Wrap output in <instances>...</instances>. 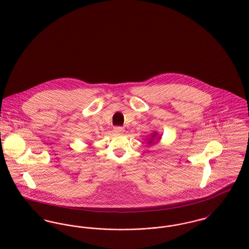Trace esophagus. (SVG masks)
<instances>
[{
  "label": "esophagus",
  "instance_id": "obj_1",
  "mask_svg": "<svg viewBox=\"0 0 249 249\" xmlns=\"http://www.w3.org/2000/svg\"><path fill=\"white\" fill-rule=\"evenodd\" d=\"M113 131H114L115 133H119V134H121V133H123L125 130H124V128H123V127H121V126H115V127L113 128Z\"/></svg>",
  "mask_w": 249,
  "mask_h": 249
}]
</instances>
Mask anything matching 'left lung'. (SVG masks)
<instances>
[{"label":"left lung","mask_w":249,"mask_h":249,"mask_svg":"<svg viewBox=\"0 0 249 249\" xmlns=\"http://www.w3.org/2000/svg\"><path fill=\"white\" fill-rule=\"evenodd\" d=\"M155 137H156V136H152V138H151L150 141H149V143H150V144H152V142L154 141V139H153V138H155ZM159 139H160V138H159Z\"/></svg>","instance_id":"left-lung-1"}]
</instances>
